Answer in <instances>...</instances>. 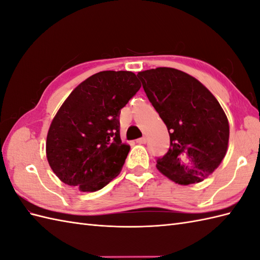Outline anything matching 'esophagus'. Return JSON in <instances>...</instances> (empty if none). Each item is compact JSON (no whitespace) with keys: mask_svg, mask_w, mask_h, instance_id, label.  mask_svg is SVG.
Instances as JSON below:
<instances>
[{"mask_svg":"<svg viewBox=\"0 0 260 260\" xmlns=\"http://www.w3.org/2000/svg\"><path fill=\"white\" fill-rule=\"evenodd\" d=\"M146 142H147V138L146 137H141V138H138V140L136 141L137 144H146Z\"/></svg>","mask_w":260,"mask_h":260,"instance_id":"1","label":"esophagus"}]
</instances>
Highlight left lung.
I'll return each mask as SVG.
<instances>
[{"label":"left lung","mask_w":260,"mask_h":260,"mask_svg":"<svg viewBox=\"0 0 260 260\" xmlns=\"http://www.w3.org/2000/svg\"><path fill=\"white\" fill-rule=\"evenodd\" d=\"M170 133L171 147L157 170L180 185L201 183L225 157L229 124L215 96L184 72L157 68L137 74Z\"/></svg>","instance_id":"1"}]
</instances>
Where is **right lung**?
Here are the masks:
<instances>
[{"instance_id":"add662e5","label":"right lung","mask_w":260,"mask_h":260,"mask_svg":"<svg viewBox=\"0 0 260 260\" xmlns=\"http://www.w3.org/2000/svg\"><path fill=\"white\" fill-rule=\"evenodd\" d=\"M140 88L132 72L103 71L70 94L46 138L48 164L63 183L96 191L120 173L131 147L120 141L119 114Z\"/></svg>"}]
</instances>
